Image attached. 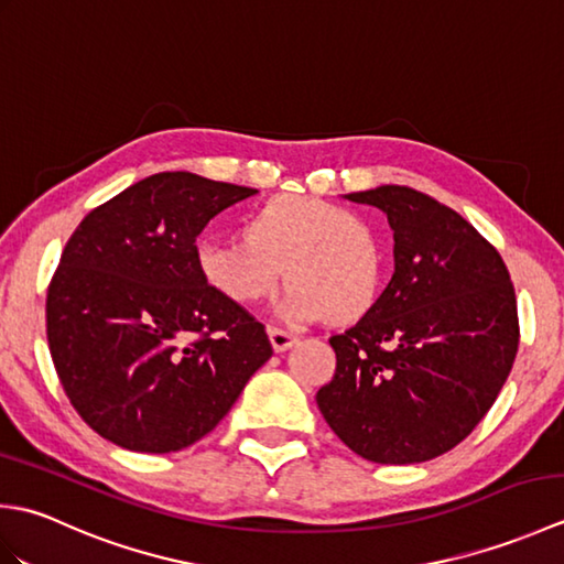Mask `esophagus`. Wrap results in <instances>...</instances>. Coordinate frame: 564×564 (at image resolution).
Wrapping results in <instances>:
<instances>
[{"mask_svg":"<svg viewBox=\"0 0 564 564\" xmlns=\"http://www.w3.org/2000/svg\"><path fill=\"white\" fill-rule=\"evenodd\" d=\"M269 339H271V346L273 351H285L291 349V346L295 344V334L289 332V329H281V327H269Z\"/></svg>","mask_w":564,"mask_h":564,"instance_id":"34e87169","label":"esophagus"}]
</instances>
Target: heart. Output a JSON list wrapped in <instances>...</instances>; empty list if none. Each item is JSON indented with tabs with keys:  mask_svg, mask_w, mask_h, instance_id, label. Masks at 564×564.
I'll return each mask as SVG.
<instances>
[{
	"mask_svg": "<svg viewBox=\"0 0 564 564\" xmlns=\"http://www.w3.org/2000/svg\"><path fill=\"white\" fill-rule=\"evenodd\" d=\"M196 263L213 291L239 305L289 281L281 315L293 322L354 319L373 305L380 245L373 225L337 203L283 194L247 215V237H206Z\"/></svg>",
	"mask_w": 564,
	"mask_h": 564,
	"instance_id": "1",
	"label": "heart"
}]
</instances>
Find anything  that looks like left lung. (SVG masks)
<instances>
[{
    "label": "left lung",
    "instance_id": "left-lung-1",
    "mask_svg": "<svg viewBox=\"0 0 564 564\" xmlns=\"http://www.w3.org/2000/svg\"><path fill=\"white\" fill-rule=\"evenodd\" d=\"M388 215L394 273L329 339L317 406L361 458L410 465L458 446L495 404L519 351L517 293L499 251L463 215L410 186L346 196Z\"/></svg>",
    "mask_w": 564,
    "mask_h": 564
}]
</instances>
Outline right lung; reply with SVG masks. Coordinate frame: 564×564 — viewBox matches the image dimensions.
<instances>
[{
    "label": "right lung",
    "mask_w": 564,
    "mask_h": 564,
    "mask_svg": "<svg viewBox=\"0 0 564 564\" xmlns=\"http://www.w3.org/2000/svg\"><path fill=\"white\" fill-rule=\"evenodd\" d=\"M259 194L162 172L94 208L47 285V346L72 406L99 436L172 453L220 424L273 349L261 322L203 281L196 237Z\"/></svg>",
    "instance_id": "right-lung-1"
}]
</instances>
